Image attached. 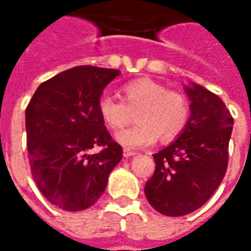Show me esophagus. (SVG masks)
Returning a JSON list of instances; mask_svg holds the SVG:
<instances>
[{
    "label": "esophagus",
    "instance_id": "esophagus-1",
    "mask_svg": "<svg viewBox=\"0 0 251 251\" xmlns=\"http://www.w3.org/2000/svg\"><path fill=\"white\" fill-rule=\"evenodd\" d=\"M123 154H124V157H132V156H136L137 153L131 150H124Z\"/></svg>",
    "mask_w": 251,
    "mask_h": 251
}]
</instances>
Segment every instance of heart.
<instances>
[{"label":"heart","instance_id":"heart-1","mask_svg":"<svg viewBox=\"0 0 251 251\" xmlns=\"http://www.w3.org/2000/svg\"><path fill=\"white\" fill-rule=\"evenodd\" d=\"M122 92L123 100L103 95L98 103L101 120L114 131L126 127L136 112L137 124L116 135L119 144L146 148L159 137L169 143L181 135L189 119V105L182 94L148 78L128 82Z\"/></svg>","mask_w":251,"mask_h":251}]
</instances>
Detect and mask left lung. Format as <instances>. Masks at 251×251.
Wrapping results in <instances>:
<instances>
[{"instance_id":"8db88e82","label":"left lung","mask_w":251,"mask_h":251,"mask_svg":"<svg viewBox=\"0 0 251 251\" xmlns=\"http://www.w3.org/2000/svg\"><path fill=\"white\" fill-rule=\"evenodd\" d=\"M190 116L180 136L153 154L156 169L144 193L157 212L180 217L208 201L227 169L233 118L220 98L200 84L184 87Z\"/></svg>"}]
</instances>
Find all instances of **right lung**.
<instances>
[{
	"mask_svg": "<svg viewBox=\"0 0 251 251\" xmlns=\"http://www.w3.org/2000/svg\"><path fill=\"white\" fill-rule=\"evenodd\" d=\"M119 70L78 66L43 82L25 112L29 163L46 200L69 212L100 199L123 148L112 140L98 103ZM94 146L103 150L92 153Z\"/></svg>",
	"mask_w": 251,
	"mask_h": 251,
	"instance_id": "1",
	"label": "right lung"
}]
</instances>
